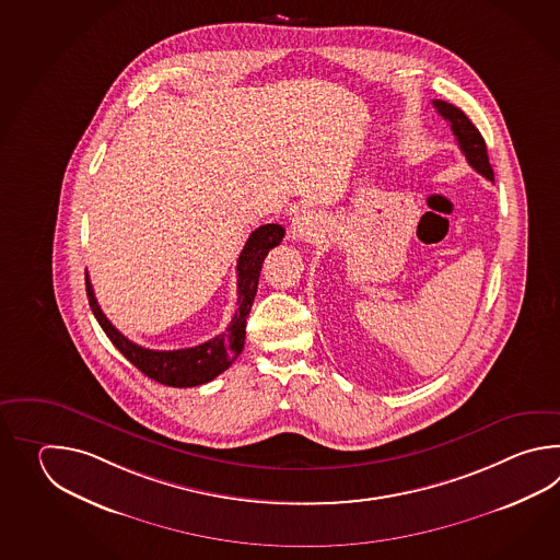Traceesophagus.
Here are the masks:
<instances>
[{
  "label": "esophagus",
  "mask_w": 560,
  "mask_h": 560,
  "mask_svg": "<svg viewBox=\"0 0 560 560\" xmlns=\"http://www.w3.org/2000/svg\"><path fill=\"white\" fill-rule=\"evenodd\" d=\"M316 230H318V218L312 212H302L292 220L290 234H292V238L300 240V242H310L316 236Z\"/></svg>",
  "instance_id": "obj_1"
}]
</instances>
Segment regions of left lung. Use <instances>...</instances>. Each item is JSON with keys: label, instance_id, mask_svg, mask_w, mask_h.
I'll return each mask as SVG.
<instances>
[{"label": "left lung", "instance_id": "8db88e82", "mask_svg": "<svg viewBox=\"0 0 560 560\" xmlns=\"http://www.w3.org/2000/svg\"><path fill=\"white\" fill-rule=\"evenodd\" d=\"M432 104H434L442 118L451 124V130H453L456 142L460 145L463 154L466 155V162L475 167L480 176L494 182V172H492V166L488 162L487 142L480 136V131L476 130L475 124L468 119L463 109H458L448 102L434 100Z\"/></svg>", "mask_w": 560, "mask_h": 560}]
</instances>
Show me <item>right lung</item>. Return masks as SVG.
<instances>
[{
    "label": "right lung",
    "mask_w": 560,
    "mask_h": 560,
    "mask_svg": "<svg viewBox=\"0 0 560 560\" xmlns=\"http://www.w3.org/2000/svg\"><path fill=\"white\" fill-rule=\"evenodd\" d=\"M284 238V228L280 224H264L256 228L246 240L244 250L240 252L238 266V308L228 324L226 330L218 334L212 340L194 348L182 350H150L128 340L124 334L112 326L106 314L100 308L94 296V288L85 276V292L90 300V308L94 312L95 320L100 322L112 345L118 348L124 357L130 360L136 369L143 372L148 378L174 386V388H190L206 382L214 381L218 374L232 366V362L242 354L246 340V318L250 314L252 302L258 290V278L262 270L264 258L268 252L276 248Z\"/></svg>",
    "instance_id": "right-lung-1"
}]
</instances>
